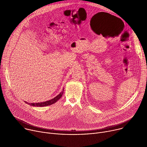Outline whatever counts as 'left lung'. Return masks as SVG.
<instances>
[{
	"instance_id": "1",
	"label": "left lung",
	"mask_w": 147,
	"mask_h": 147,
	"mask_svg": "<svg viewBox=\"0 0 147 147\" xmlns=\"http://www.w3.org/2000/svg\"><path fill=\"white\" fill-rule=\"evenodd\" d=\"M116 18H117V17H116Z\"/></svg>"
}]
</instances>
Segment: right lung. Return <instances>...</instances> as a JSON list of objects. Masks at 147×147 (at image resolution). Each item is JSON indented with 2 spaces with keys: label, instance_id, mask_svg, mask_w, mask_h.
<instances>
[{
  "label": "right lung",
  "instance_id": "right-lung-1",
  "mask_svg": "<svg viewBox=\"0 0 147 147\" xmlns=\"http://www.w3.org/2000/svg\"><path fill=\"white\" fill-rule=\"evenodd\" d=\"M63 91L58 95H57L56 96H55L54 98L49 100H47V101H45V102H40V103H28V102H27V103H28L29 105H30L31 106H34V107H47V106H48V105H51L56 103L61 96H62V95L63 94Z\"/></svg>",
  "mask_w": 147,
  "mask_h": 147
}]
</instances>
